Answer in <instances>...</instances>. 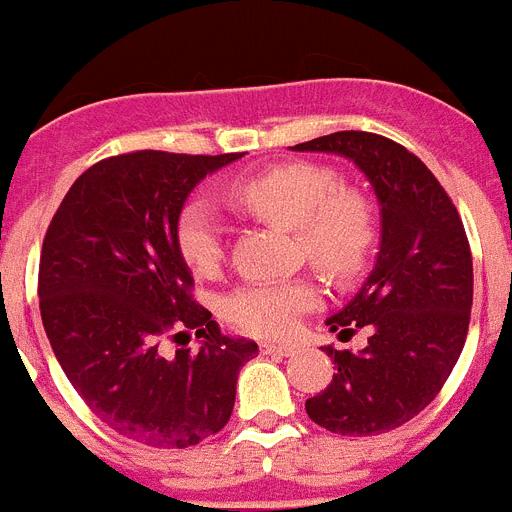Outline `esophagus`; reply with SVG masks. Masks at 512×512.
Instances as JSON below:
<instances>
[{
    "label": "esophagus",
    "mask_w": 512,
    "mask_h": 512,
    "mask_svg": "<svg viewBox=\"0 0 512 512\" xmlns=\"http://www.w3.org/2000/svg\"><path fill=\"white\" fill-rule=\"evenodd\" d=\"M261 351L271 356H295L297 348L287 346V343H261Z\"/></svg>",
    "instance_id": "1"
}]
</instances>
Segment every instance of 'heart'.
Returning <instances> with one entry per match:
<instances>
[{
    "mask_svg": "<svg viewBox=\"0 0 512 512\" xmlns=\"http://www.w3.org/2000/svg\"><path fill=\"white\" fill-rule=\"evenodd\" d=\"M230 197L248 210L292 228L297 246L328 277L346 282L361 274L377 246V212L364 194L343 189L336 171L318 164H279L243 176ZM176 251L197 277H215L225 259V228L210 202L192 200L176 220ZM320 305L307 277L253 279L223 300L235 330L256 338H289L302 315Z\"/></svg>",
    "mask_w": 512,
    "mask_h": 512,
    "instance_id": "heart-1",
    "label": "heart"
}]
</instances>
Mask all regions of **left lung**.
<instances>
[{"label": "left lung", "instance_id": "obj_1", "mask_svg": "<svg viewBox=\"0 0 512 512\" xmlns=\"http://www.w3.org/2000/svg\"><path fill=\"white\" fill-rule=\"evenodd\" d=\"M292 148L351 158L382 205L377 266L328 318L341 341L359 328L372 336L359 354L325 348L338 372L305 410L341 436L395 431L431 405L467 341L474 292L467 230L431 169L395 140L341 130Z\"/></svg>", "mask_w": 512, "mask_h": 512}]
</instances>
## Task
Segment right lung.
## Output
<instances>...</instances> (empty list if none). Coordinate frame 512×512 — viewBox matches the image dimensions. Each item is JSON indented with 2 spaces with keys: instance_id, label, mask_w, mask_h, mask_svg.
<instances>
[{
  "instance_id": "right-lung-1",
  "label": "right lung",
  "mask_w": 512,
  "mask_h": 512,
  "mask_svg": "<svg viewBox=\"0 0 512 512\" xmlns=\"http://www.w3.org/2000/svg\"><path fill=\"white\" fill-rule=\"evenodd\" d=\"M241 156L102 158L71 184L45 230L38 295L53 354L102 423L153 449H187L223 431L238 372L259 351L223 336L194 300L174 238L187 194ZM192 335L200 349L188 348Z\"/></svg>"
}]
</instances>
